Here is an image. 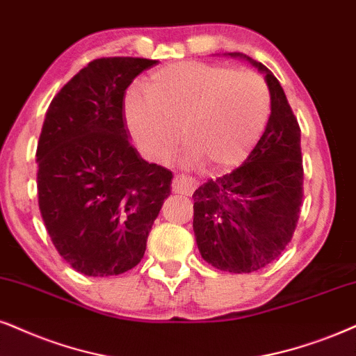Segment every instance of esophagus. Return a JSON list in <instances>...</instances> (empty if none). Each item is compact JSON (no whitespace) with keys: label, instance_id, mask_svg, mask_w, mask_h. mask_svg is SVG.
Wrapping results in <instances>:
<instances>
[{"label":"esophagus","instance_id":"1","mask_svg":"<svg viewBox=\"0 0 356 356\" xmlns=\"http://www.w3.org/2000/svg\"><path fill=\"white\" fill-rule=\"evenodd\" d=\"M197 187V182L186 174H177L172 179V191L175 193H182V195H191L193 188Z\"/></svg>","mask_w":356,"mask_h":356}]
</instances>
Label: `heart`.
I'll use <instances>...</instances> for the list:
<instances>
[{
  "instance_id": "heart-1",
  "label": "heart",
  "mask_w": 356,
  "mask_h": 356,
  "mask_svg": "<svg viewBox=\"0 0 356 356\" xmlns=\"http://www.w3.org/2000/svg\"><path fill=\"white\" fill-rule=\"evenodd\" d=\"M133 138L151 157L168 156L181 129L191 159L211 170L236 164L256 145L271 111V93L261 75L235 67L179 62L156 70L146 88L124 97Z\"/></svg>"
}]
</instances>
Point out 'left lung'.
<instances>
[{
  "instance_id": "8db88e82",
  "label": "left lung",
  "mask_w": 356,
  "mask_h": 356,
  "mask_svg": "<svg viewBox=\"0 0 356 356\" xmlns=\"http://www.w3.org/2000/svg\"><path fill=\"white\" fill-rule=\"evenodd\" d=\"M246 58L266 72L268 126L245 163L209 179L192 195L193 233L202 258L220 271L236 274L258 271L286 250L304 197L298 118L277 79L261 62Z\"/></svg>"
}]
</instances>
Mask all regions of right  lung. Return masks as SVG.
I'll return each mask as SVG.
<instances>
[{
	"instance_id": "1",
	"label": "right lung",
	"mask_w": 356,
	"mask_h": 356,
	"mask_svg": "<svg viewBox=\"0 0 356 356\" xmlns=\"http://www.w3.org/2000/svg\"><path fill=\"white\" fill-rule=\"evenodd\" d=\"M156 64L97 58L49 105L35 151L39 210L58 254L85 276L136 266L170 193L172 172L139 157L123 110L126 88Z\"/></svg>"
}]
</instances>
